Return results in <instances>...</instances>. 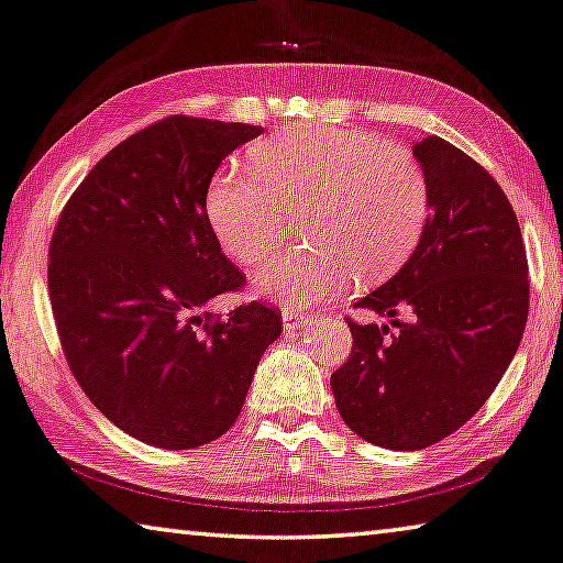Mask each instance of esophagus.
I'll use <instances>...</instances> for the list:
<instances>
[{
  "label": "esophagus",
  "mask_w": 563,
  "mask_h": 563,
  "mask_svg": "<svg viewBox=\"0 0 563 563\" xmlns=\"http://www.w3.org/2000/svg\"><path fill=\"white\" fill-rule=\"evenodd\" d=\"M282 321H284V327H287V329H301V327L309 324L311 317L307 314V311H301V309H284L282 311Z\"/></svg>",
  "instance_id": "obj_1"
}]
</instances>
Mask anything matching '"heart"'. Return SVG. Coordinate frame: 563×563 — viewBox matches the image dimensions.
Masks as SVG:
<instances>
[{"instance_id":"heart-1","label":"heart","mask_w":563,"mask_h":563,"mask_svg":"<svg viewBox=\"0 0 563 563\" xmlns=\"http://www.w3.org/2000/svg\"><path fill=\"white\" fill-rule=\"evenodd\" d=\"M252 172H219L205 199L227 254L260 266L279 249L289 214L307 209L303 236L314 246L274 262L256 291L307 307L354 282L389 276L419 242L429 184L407 146L364 129L289 126L249 150Z\"/></svg>"}]
</instances>
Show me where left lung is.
Listing matches in <instances>:
<instances>
[{
    "label": "left lung",
    "instance_id": "obj_1",
    "mask_svg": "<svg viewBox=\"0 0 563 563\" xmlns=\"http://www.w3.org/2000/svg\"><path fill=\"white\" fill-rule=\"evenodd\" d=\"M413 156L431 214L399 274L354 303L391 317L396 334L346 317L352 354L331 374L346 427L396 451L437 444L484 407L529 317L527 249L499 181L434 134Z\"/></svg>",
    "mask_w": 563,
    "mask_h": 563
}]
</instances>
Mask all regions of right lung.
<instances>
[{
	"mask_svg": "<svg viewBox=\"0 0 563 563\" xmlns=\"http://www.w3.org/2000/svg\"><path fill=\"white\" fill-rule=\"evenodd\" d=\"M264 132L174 114L117 144L64 205L49 242L62 352L89 401L159 449L219 439L282 334L264 301L205 307L244 289L205 209L224 156Z\"/></svg>",
	"mask_w": 563,
	"mask_h": 563,
	"instance_id": "right-lung-1",
	"label": "right lung"
}]
</instances>
